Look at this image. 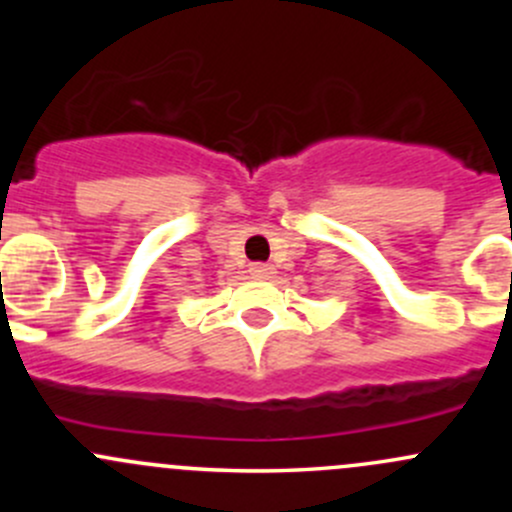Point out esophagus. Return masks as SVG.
I'll return each mask as SVG.
<instances>
[{
	"instance_id": "obj_1",
	"label": "esophagus",
	"mask_w": 512,
	"mask_h": 512,
	"mask_svg": "<svg viewBox=\"0 0 512 512\" xmlns=\"http://www.w3.org/2000/svg\"><path fill=\"white\" fill-rule=\"evenodd\" d=\"M250 275L257 277V280H270L275 275V267L265 265V262H255V265H250Z\"/></svg>"
}]
</instances>
